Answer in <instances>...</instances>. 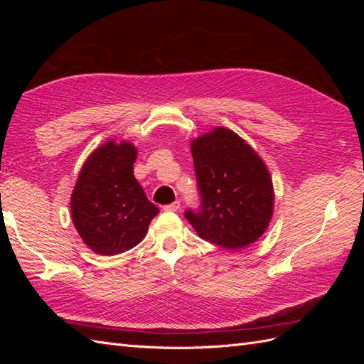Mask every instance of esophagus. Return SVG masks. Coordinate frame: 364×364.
I'll return each mask as SVG.
<instances>
[{
    "label": "esophagus",
    "instance_id": "esophagus-1",
    "mask_svg": "<svg viewBox=\"0 0 364 364\" xmlns=\"http://www.w3.org/2000/svg\"><path fill=\"white\" fill-rule=\"evenodd\" d=\"M179 208H181V202H173L170 205H165L162 209L168 213H176V211H179Z\"/></svg>",
    "mask_w": 364,
    "mask_h": 364
}]
</instances>
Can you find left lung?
Masks as SVG:
<instances>
[{
    "mask_svg": "<svg viewBox=\"0 0 364 364\" xmlns=\"http://www.w3.org/2000/svg\"><path fill=\"white\" fill-rule=\"evenodd\" d=\"M199 209L185 217L200 238L225 249H241L267 229L273 186L266 165L245 139L217 127L191 144Z\"/></svg>",
    "mask_w": 364,
    "mask_h": 364,
    "instance_id": "8db88e82",
    "label": "left lung"
}]
</instances>
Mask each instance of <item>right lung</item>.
Listing matches in <instances>:
<instances>
[{
  "mask_svg": "<svg viewBox=\"0 0 364 364\" xmlns=\"http://www.w3.org/2000/svg\"><path fill=\"white\" fill-rule=\"evenodd\" d=\"M136 149L123 141L106 144L86 159L71 196L73 223L100 255H117L146 237L159 209L134 176Z\"/></svg>",
  "mask_w": 364,
  "mask_h": 364,
  "instance_id": "add662e5",
  "label": "right lung"
}]
</instances>
